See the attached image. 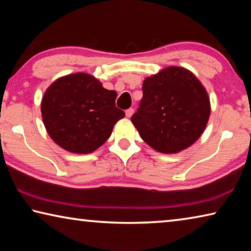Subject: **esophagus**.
Masks as SVG:
<instances>
[{
    "instance_id": "obj_1",
    "label": "esophagus",
    "mask_w": 251,
    "mask_h": 251,
    "mask_svg": "<svg viewBox=\"0 0 251 251\" xmlns=\"http://www.w3.org/2000/svg\"><path fill=\"white\" fill-rule=\"evenodd\" d=\"M125 114H126V117H131V115H133L134 114V108H128V109H126V112H125Z\"/></svg>"
}]
</instances>
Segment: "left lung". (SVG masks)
<instances>
[{
	"label": "left lung",
	"mask_w": 251,
	"mask_h": 251,
	"mask_svg": "<svg viewBox=\"0 0 251 251\" xmlns=\"http://www.w3.org/2000/svg\"><path fill=\"white\" fill-rule=\"evenodd\" d=\"M131 122L155 151L176 154L197 141L210 115L209 97L192 72L171 66L143 83Z\"/></svg>",
	"instance_id": "8db88e82"
}]
</instances>
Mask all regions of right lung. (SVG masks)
<instances>
[{
  "label": "right lung",
  "instance_id": "obj_1",
  "mask_svg": "<svg viewBox=\"0 0 251 251\" xmlns=\"http://www.w3.org/2000/svg\"><path fill=\"white\" fill-rule=\"evenodd\" d=\"M115 91L101 86L90 74L64 76L50 85L41 112L50 138L64 150L87 154L107 141L113 127L125 116L116 107Z\"/></svg>",
  "mask_w": 251,
  "mask_h": 251
}]
</instances>
